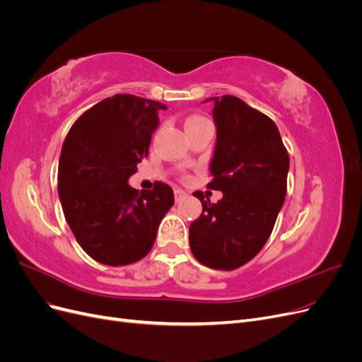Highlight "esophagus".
<instances>
[{
    "mask_svg": "<svg viewBox=\"0 0 362 362\" xmlns=\"http://www.w3.org/2000/svg\"><path fill=\"white\" fill-rule=\"evenodd\" d=\"M173 194H175V201H177V202H180L181 199L185 198V196H187V193H185V192L181 190V189H175V190H173Z\"/></svg>",
    "mask_w": 362,
    "mask_h": 362,
    "instance_id": "34e87169",
    "label": "esophagus"
}]
</instances>
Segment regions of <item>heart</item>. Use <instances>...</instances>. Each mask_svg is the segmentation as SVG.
I'll use <instances>...</instances> for the list:
<instances>
[{"mask_svg": "<svg viewBox=\"0 0 362 362\" xmlns=\"http://www.w3.org/2000/svg\"><path fill=\"white\" fill-rule=\"evenodd\" d=\"M205 117H201V116H193V117H189L187 120H185V125L187 124H193V122H199V120H204Z\"/></svg>", "mask_w": 362, "mask_h": 362, "instance_id": "obj_1", "label": "heart"}]
</instances>
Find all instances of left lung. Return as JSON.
Instances as JSON below:
<instances>
[{
	"label": "left lung",
	"mask_w": 362,
	"mask_h": 362,
	"mask_svg": "<svg viewBox=\"0 0 362 362\" xmlns=\"http://www.w3.org/2000/svg\"><path fill=\"white\" fill-rule=\"evenodd\" d=\"M205 101L214 104L217 131L208 189L223 196L211 204L201 192L193 193L202 202V214L190 225L189 242L204 266L234 270L269 240L286 201L290 158L270 117L237 96Z\"/></svg>",
	"instance_id": "1"
}]
</instances>
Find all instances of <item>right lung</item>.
Wrapping results in <instances>:
<instances>
[{"instance_id":"add662e5","label":"right lung","mask_w":362,"mask_h":362,"mask_svg":"<svg viewBox=\"0 0 362 362\" xmlns=\"http://www.w3.org/2000/svg\"><path fill=\"white\" fill-rule=\"evenodd\" d=\"M166 108L119 93L83 113L64 139L59 161L63 213L76 242L101 264L127 266L148 255L173 205L168 184L141 192L128 184L148 156L158 112Z\"/></svg>"}]
</instances>
